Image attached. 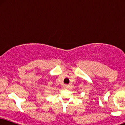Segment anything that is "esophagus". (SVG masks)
<instances>
[{"label": "esophagus", "instance_id": "1", "mask_svg": "<svg viewBox=\"0 0 125 125\" xmlns=\"http://www.w3.org/2000/svg\"><path fill=\"white\" fill-rule=\"evenodd\" d=\"M64 88H67L68 87V85H66V84H65V85H64Z\"/></svg>", "mask_w": 125, "mask_h": 125}]
</instances>
